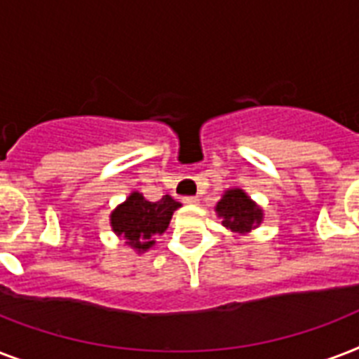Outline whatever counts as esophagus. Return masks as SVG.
I'll use <instances>...</instances> for the list:
<instances>
[{
  "instance_id": "1",
  "label": "esophagus",
  "mask_w": 359,
  "mask_h": 359,
  "mask_svg": "<svg viewBox=\"0 0 359 359\" xmlns=\"http://www.w3.org/2000/svg\"><path fill=\"white\" fill-rule=\"evenodd\" d=\"M182 201H184L186 205H197V203H199V197H197V196H188V197H184Z\"/></svg>"
}]
</instances>
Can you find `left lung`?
Masks as SVG:
<instances>
[{"mask_svg": "<svg viewBox=\"0 0 359 359\" xmlns=\"http://www.w3.org/2000/svg\"><path fill=\"white\" fill-rule=\"evenodd\" d=\"M218 218H222V225L225 229L236 235H245L257 229L264 219L262 208L245 194L242 188H229L219 197L214 207Z\"/></svg>", "mask_w": 359, "mask_h": 359, "instance_id": "left-lung-1", "label": "left lung"}]
</instances>
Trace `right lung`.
<instances>
[{
    "instance_id": "right-lung-1",
    "label": "right lung",
    "mask_w": 359,
    "mask_h": 359,
    "mask_svg": "<svg viewBox=\"0 0 359 359\" xmlns=\"http://www.w3.org/2000/svg\"><path fill=\"white\" fill-rule=\"evenodd\" d=\"M179 201L171 196H163L158 201H149L140 191H132L121 205L109 214V225L124 245H128L140 255L156 244L154 236L163 235L173 218V212L180 208Z\"/></svg>"
}]
</instances>
